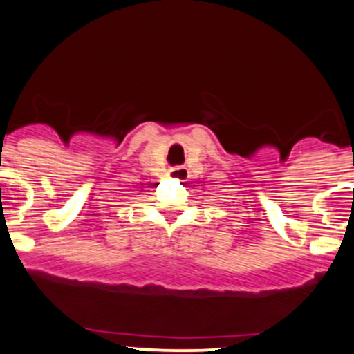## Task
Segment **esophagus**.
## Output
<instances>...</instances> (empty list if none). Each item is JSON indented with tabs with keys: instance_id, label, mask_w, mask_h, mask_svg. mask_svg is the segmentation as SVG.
<instances>
[{
	"instance_id": "34e87169",
	"label": "esophagus",
	"mask_w": 354,
	"mask_h": 354,
	"mask_svg": "<svg viewBox=\"0 0 354 354\" xmlns=\"http://www.w3.org/2000/svg\"><path fill=\"white\" fill-rule=\"evenodd\" d=\"M169 176L178 178V180H185V178L189 177V170L185 169V167H176V169H170Z\"/></svg>"
}]
</instances>
